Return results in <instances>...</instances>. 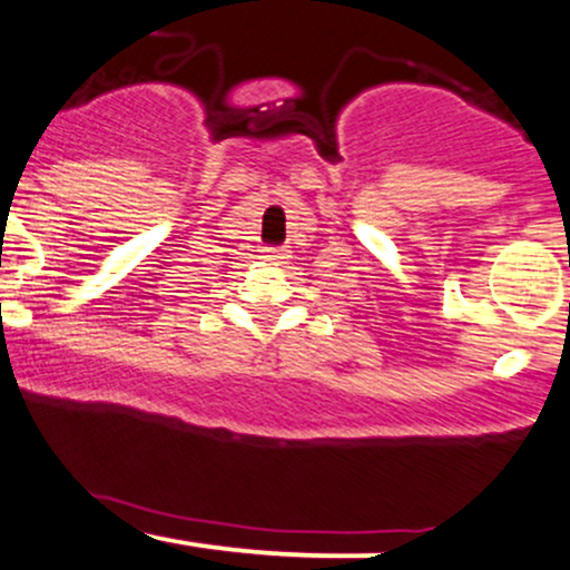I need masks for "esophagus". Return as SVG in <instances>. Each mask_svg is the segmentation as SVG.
<instances>
[{
    "mask_svg": "<svg viewBox=\"0 0 570 570\" xmlns=\"http://www.w3.org/2000/svg\"><path fill=\"white\" fill-rule=\"evenodd\" d=\"M265 259L267 263H284V259H289V252L286 248H267L265 252Z\"/></svg>",
    "mask_w": 570,
    "mask_h": 570,
    "instance_id": "34e87169",
    "label": "esophagus"
}]
</instances>
